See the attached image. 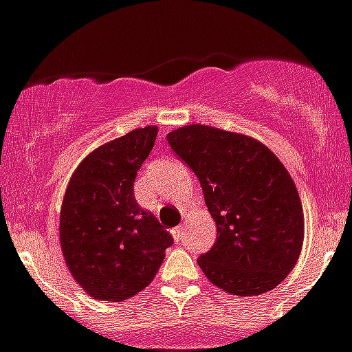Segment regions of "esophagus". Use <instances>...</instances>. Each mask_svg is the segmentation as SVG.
<instances>
[{
	"label": "esophagus",
	"mask_w": 352,
	"mask_h": 352,
	"mask_svg": "<svg viewBox=\"0 0 352 352\" xmlns=\"http://www.w3.org/2000/svg\"><path fill=\"white\" fill-rule=\"evenodd\" d=\"M172 235H173V239H175L177 243H179V241H182V239H184V227L173 228Z\"/></svg>",
	"instance_id": "obj_1"
}]
</instances>
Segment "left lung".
<instances>
[{
  "label": "left lung",
  "instance_id": "1",
  "mask_svg": "<svg viewBox=\"0 0 352 352\" xmlns=\"http://www.w3.org/2000/svg\"><path fill=\"white\" fill-rule=\"evenodd\" d=\"M168 143L197 179L218 239L198 258L210 283L258 296L287 278L303 248L305 216L294 180L264 143L210 125L172 131Z\"/></svg>",
  "mask_w": 352,
  "mask_h": 352
}]
</instances>
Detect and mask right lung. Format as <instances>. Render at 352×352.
Listing matches in <instances>:
<instances>
[{
	"label": "right lung",
	"instance_id": "right-lung-1",
	"mask_svg": "<svg viewBox=\"0 0 352 352\" xmlns=\"http://www.w3.org/2000/svg\"><path fill=\"white\" fill-rule=\"evenodd\" d=\"M155 125L104 143L79 163L60 210V246L70 274L94 299L124 301L154 280L173 237L134 200V180Z\"/></svg>",
	"mask_w": 352,
	"mask_h": 352
}]
</instances>
